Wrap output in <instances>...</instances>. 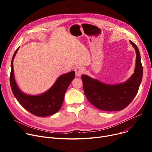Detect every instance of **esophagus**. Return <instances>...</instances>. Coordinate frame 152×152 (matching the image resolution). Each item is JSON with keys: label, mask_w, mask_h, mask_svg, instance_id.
<instances>
[{"label": "esophagus", "mask_w": 152, "mask_h": 152, "mask_svg": "<svg viewBox=\"0 0 152 152\" xmlns=\"http://www.w3.org/2000/svg\"><path fill=\"white\" fill-rule=\"evenodd\" d=\"M76 75L77 76H80L83 73V68L81 66H76L75 68Z\"/></svg>", "instance_id": "1"}]
</instances>
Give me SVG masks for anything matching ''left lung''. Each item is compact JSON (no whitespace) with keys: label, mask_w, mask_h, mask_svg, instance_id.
I'll return each mask as SVG.
<instances>
[{"label":"left lung","mask_w":152,"mask_h":152,"mask_svg":"<svg viewBox=\"0 0 152 152\" xmlns=\"http://www.w3.org/2000/svg\"><path fill=\"white\" fill-rule=\"evenodd\" d=\"M136 52L134 73L126 82L116 85L103 84L83 75L81 79L86 96L96 108L108 111L122 110L128 106L137 95L142 81L143 68L137 45L130 41Z\"/></svg>","instance_id":"1"}]
</instances>
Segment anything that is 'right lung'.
Listing matches in <instances>:
<instances>
[{
    "label": "right lung",
    "instance_id": "right-lung-1",
    "mask_svg": "<svg viewBox=\"0 0 152 152\" xmlns=\"http://www.w3.org/2000/svg\"><path fill=\"white\" fill-rule=\"evenodd\" d=\"M18 48L15 52L11 63L10 83L14 96L24 108L36 116L44 117L56 113L62 106L65 92L75 78V72L71 71L60 76L51 88L43 94L29 95L23 94L16 84L14 77L13 59Z\"/></svg>",
    "mask_w": 152,
    "mask_h": 152
}]
</instances>
